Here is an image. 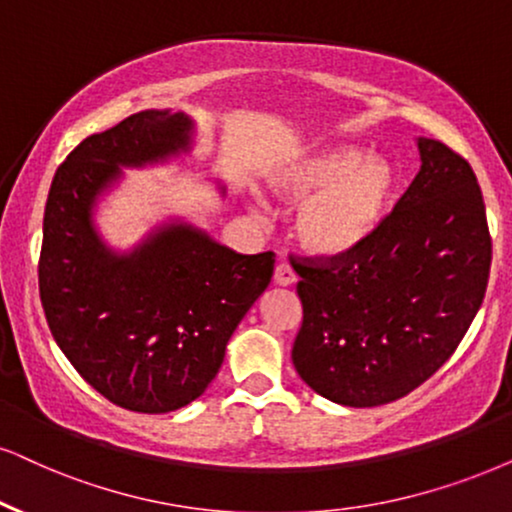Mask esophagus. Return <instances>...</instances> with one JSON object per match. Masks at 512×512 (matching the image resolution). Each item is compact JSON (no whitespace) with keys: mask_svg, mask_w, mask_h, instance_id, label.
Here are the masks:
<instances>
[{"mask_svg":"<svg viewBox=\"0 0 512 512\" xmlns=\"http://www.w3.org/2000/svg\"><path fill=\"white\" fill-rule=\"evenodd\" d=\"M295 271L290 267L288 262H281L276 264V271H274V283L276 286H293L295 283Z\"/></svg>","mask_w":512,"mask_h":512,"instance_id":"esophagus-1","label":"esophagus"}]
</instances>
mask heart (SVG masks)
Returning a JSON list of instances; mask_svg holds the SVG:
<instances>
[{
  "label": "heart",
  "mask_w": 512,
  "mask_h": 512,
  "mask_svg": "<svg viewBox=\"0 0 512 512\" xmlns=\"http://www.w3.org/2000/svg\"><path fill=\"white\" fill-rule=\"evenodd\" d=\"M397 184L390 160L352 144L314 148L271 174L274 191L304 198L297 236L319 255H342L373 238L390 215Z\"/></svg>",
  "instance_id": "obj_1"
}]
</instances>
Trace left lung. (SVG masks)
Masks as SVG:
<instances>
[{
  "instance_id": "left-lung-1",
  "label": "left lung",
  "mask_w": 512,
  "mask_h": 512,
  "mask_svg": "<svg viewBox=\"0 0 512 512\" xmlns=\"http://www.w3.org/2000/svg\"><path fill=\"white\" fill-rule=\"evenodd\" d=\"M420 172L357 250L293 260L302 326L293 364L316 394L380 406L430 378L482 307L491 267L475 172L435 139H418Z\"/></svg>"
}]
</instances>
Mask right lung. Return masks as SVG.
<instances>
[{"mask_svg": "<svg viewBox=\"0 0 512 512\" xmlns=\"http://www.w3.org/2000/svg\"><path fill=\"white\" fill-rule=\"evenodd\" d=\"M193 134L181 111L129 115L68 155L44 208L49 331L75 371L127 411L167 413L198 399L274 274V252L241 255L184 219L158 224L127 252L101 238L94 210L122 167L170 163L191 153Z\"/></svg>", "mask_w": 512, "mask_h": 512, "instance_id": "obj_1", "label": "right lung"}]
</instances>
